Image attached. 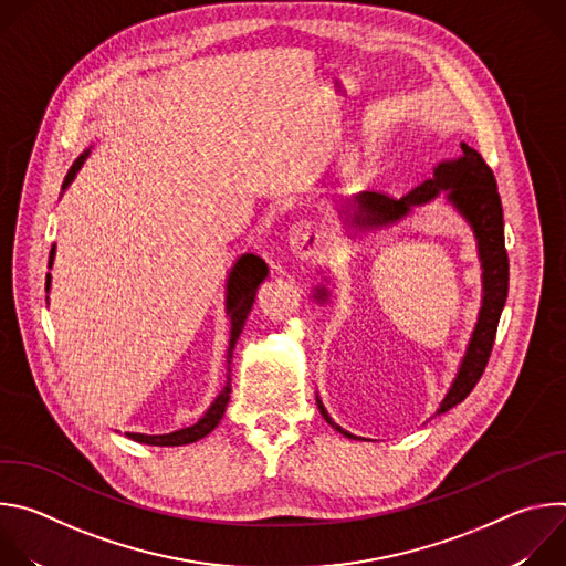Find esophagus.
Here are the masks:
<instances>
[{"instance_id":"obj_1","label":"esophagus","mask_w":566,"mask_h":566,"mask_svg":"<svg viewBox=\"0 0 566 566\" xmlns=\"http://www.w3.org/2000/svg\"><path fill=\"white\" fill-rule=\"evenodd\" d=\"M289 249L300 260H311L319 253V234L311 221L302 219L289 228Z\"/></svg>"}]
</instances>
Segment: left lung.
<instances>
[{
	"mask_svg": "<svg viewBox=\"0 0 566 566\" xmlns=\"http://www.w3.org/2000/svg\"><path fill=\"white\" fill-rule=\"evenodd\" d=\"M461 156L454 160H443L434 168V175L410 190L406 197H389L385 192H360L356 195L347 206H343L345 219L360 228H382L394 221H400L406 217L412 206H423L439 197V192H446L448 203L457 208V212L470 223L474 239H476V249H479V260H481V280H483V297H481V308H479V319L474 325L472 338L468 343L465 356L459 365L457 378L452 380V387L448 389L446 398L441 400V408L437 415L448 412L450 408L459 406V402L474 389L479 382L483 369L489 365L493 345H495V334L500 325V315L506 304L509 295V255L504 247V212H502V199L497 192V181L493 170L486 166V160L481 158V154L465 143H461ZM327 289H317L315 300H327ZM317 408L319 415L325 417V421L338 430L340 434L356 439L354 434L345 432L338 423L332 421L327 415L322 400L317 398Z\"/></svg>",
	"mask_w": 566,
	"mask_h": 566,
	"instance_id": "8db88e82",
	"label": "left lung"
}]
</instances>
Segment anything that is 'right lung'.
Returning <instances> with one entry per match:
<instances>
[{
  "label": "right lung",
  "mask_w": 566,
  "mask_h": 566,
  "mask_svg": "<svg viewBox=\"0 0 566 566\" xmlns=\"http://www.w3.org/2000/svg\"><path fill=\"white\" fill-rule=\"evenodd\" d=\"M87 154H90V149L75 158V164L71 166L62 188H66L73 181V177L80 170V166L85 164ZM53 255H55V247L51 249V255H49V269L53 264ZM266 275H269L266 262L262 258H258V255H251V253L241 255L234 262V266H232V271L228 275V284H226V313L230 315V343H228V356H226L228 365L232 360V349L237 345V338H239L241 329H244V322H247V317H249V313L253 308L255 293H258L260 284L266 280ZM49 286H51V275L46 273V291H49ZM228 400H230V376H228V382H226L223 391L214 398V402L208 408V412L195 426L184 428V430H175L170 434L127 432V437L138 441V443H147V446H186V443H195V441L203 439L206 434H210L219 426V421H221V417L226 412Z\"/></svg>",
  "instance_id": "1"
}]
</instances>
